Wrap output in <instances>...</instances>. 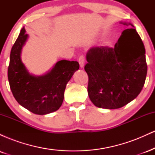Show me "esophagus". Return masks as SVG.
Masks as SVG:
<instances>
[{
  "mask_svg": "<svg viewBox=\"0 0 155 155\" xmlns=\"http://www.w3.org/2000/svg\"><path fill=\"white\" fill-rule=\"evenodd\" d=\"M84 63H85V57L84 55L81 54L79 57V63L80 65V67L83 68L84 65Z\"/></svg>",
  "mask_w": 155,
  "mask_h": 155,
  "instance_id": "obj_1",
  "label": "esophagus"
}]
</instances>
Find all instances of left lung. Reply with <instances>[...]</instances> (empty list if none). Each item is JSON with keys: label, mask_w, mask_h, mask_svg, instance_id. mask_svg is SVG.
<instances>
[{"label": "left lung", "mask_w": 155, "mask_h": 155, "mask_svg": "<svg viewBox=\"0 0 155 155\" xmlns=\"http://www.w3.org/2000/svg\"><path fill=\"white\" fill-rule=\"evenodd\" d=\"M87 60L88 95L97 107L120 108L143 89L147 74L145 48L135 28L124 30L114 47L90 49Z\"/></svg>", "instance_id": "8db88e82"}]
</instances>
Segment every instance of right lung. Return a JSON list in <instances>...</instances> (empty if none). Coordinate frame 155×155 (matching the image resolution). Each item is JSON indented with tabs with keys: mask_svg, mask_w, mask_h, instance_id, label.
<instances>
[{
	"mask_svg": "<svg viewBox=\"0 0 155 155\" xmlns=\"http://www.w3.org/2000/svg\"><path fill=\"white\" fill-rule=\"evenodd\" d=\"M27 38L28 34L22 28L11 51L8 68L10 88L16 101L23 107L35 114H47L61 106L67 83L79 68V64L63 60L45 75H31L20 58Z\"/></svg>",
	"mask_w": 155,
	"mask_h": 155,
	"instance_id": "obj_1",
	"label": "right lung"
}]
</instances>
